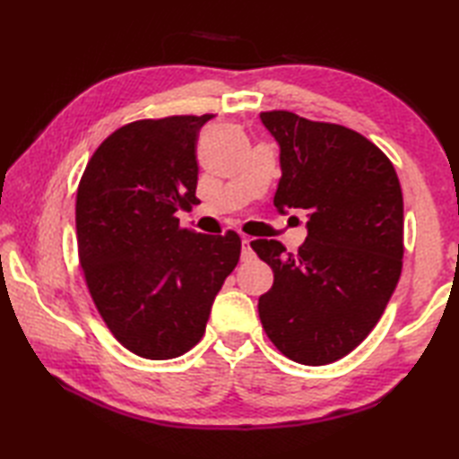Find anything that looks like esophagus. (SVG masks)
Masks as SVG:
<instances>
[{
    "instance_id": "1",
    "label": "esophagus",
    "mask_w": 459,
    "mask_h": 459,
    "mask_svg": "<svg viewBox=\"0 0 459 459\" xmlns=\"http://www.w3.org/2000/svg\"><path fill=\"white\" fill-rule=\"evenodd\" d=\"M242 260H252L255 258V250H252V238L245 237L242 238V255H240Z\"/></svg>"
}]
</instances>
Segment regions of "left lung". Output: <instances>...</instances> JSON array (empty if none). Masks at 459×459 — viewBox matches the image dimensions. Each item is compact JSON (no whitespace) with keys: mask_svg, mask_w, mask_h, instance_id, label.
Segmentation results:
<instances>
[{"mask_svg":"<svg viewBox=\"0 0 459 459\" xmlns=\"http://www.w3.org/2000/svg\"><path fill=\"white\" fill-rule=\"evenodd\" d=\"M260 120L280 145L278 212L307 211V238L296 255L278 240H252L274 272L258 299L262 327L296 363H333L373 331L401 278V183L391 160L345 126L286 110Z\"/></svg>","mask_w":459,"mask_h":459,"instance_id":"obj_1","label":"left lung"}]
</instances>
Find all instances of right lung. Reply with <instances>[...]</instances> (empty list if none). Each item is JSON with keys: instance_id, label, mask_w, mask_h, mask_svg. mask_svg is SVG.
Here are the masks:
<instances>
[{"instance_id": "add662e5", "label": "right lung", "mask_w": 459, "mask_h": 459, "mask_svg": "<svg viewBox=\"0 0 459 459\" xmlns=\"http://www.w3.org/2000/svg\"><path fill=\"white\" fill-rule=\"evenodd\" d=\"M211 118L122 126L94 152L76 193L86 286L112 335L143 359H173L199 343L240 258L237 232L201 235L175 217L199 203L195 152Z\"/></svg>"}]
</instances>
